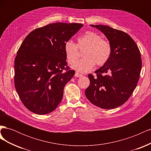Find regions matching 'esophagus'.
<instances>
[{
    "label": "esophagus",
    "instance_id": "obj_1",
    "mask_svg": "<svg viewBox=\"0 0 151 151\" xmlns=\"http://www.w3.org/2000/svg\"><path fill=\"white\" fill-rule=\"evenodd\" d=\"M75 76L76 77H82L83 76V74H79V72H76V74H75Z\"/></svg>",
    "mask_w": 151,
    "mask_h": 151
}]
</instances>
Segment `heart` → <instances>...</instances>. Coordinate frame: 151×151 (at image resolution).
I'll return each instance as SVG.
<instances>
[{"mask_svg": "<svg viewBox=\"0 0 151 151\" xmlns=\"http://www.w3.org/2000/svg\"><path fill=\"white\" fill-rule=\"evenodd\" d=\"M83 51L85 58L75 62L79 57V50ZM64 51L68 63L80 72H87L95 66L106 63L111 54V47L107 40L102 39L101 35L94 32L88 31L77 38V45L70 40L65 42Z\"/></svg>", "mask_w": 151, "mask_h": 151, "instance_id": "obj_1", "label": "heart"}]
</instances>
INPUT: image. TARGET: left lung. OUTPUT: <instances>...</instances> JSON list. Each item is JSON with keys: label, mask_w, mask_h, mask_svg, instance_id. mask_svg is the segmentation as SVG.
I'll list each match as a JSON object with an SVG mask.
<instances>
[{"label": "left lung", "mask_w": 151, "mask_h": 151, "mask_svg": "<svg viewBox=\"0 0 151 151\" xmlns=\"http://www.w3.org/2000/svg\"><path fill=\"white\" fill-rule=\"evenodd\" d=\"M106 36L111 47L108 62L89 74L90 84L85 94L95 106L109 109L117 108L129 99L137 85L142 68L140 50L135 41L120 30L108 26L91 25ZM109 72V75L106 74Z\"/></svg>", "instance_id": "obj_1"}]
</instances>
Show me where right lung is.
Masks as SVG:
<instances>
[{"label": "right lung", "mask_w": 151, "mask_h": 151, "mask_svg": "<svg viewBox=\"0 0 151 151\" xmlns=\"http://www.w3.org/2000/svg\"><path fill=\"white\" fill-rule=\"evenodd\" d=\"M83 24L55 22L31 31L14 60V86L24 106L38 115L56 109L75 74L67 66L64 45Z\"/></svg>", "instance_id": "add662e5"}]
</instances>
